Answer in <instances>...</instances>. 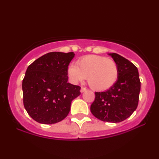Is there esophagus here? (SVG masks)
Segmentation results:
<instances>
[{"mask_svg":"<svg viewBox=\"0 0 159 159\" xmlns=\"http://www.w3.org/2000/svg\"><path fill=\"white\" fill-rule=\"evenodd\" d=\"M86 90H87V89L84 88V87H81V93H84V92H85Z\"/></svg>","mask_w":159,"mask_h":159,"instance_id":"1","label":"esophagus"}]
</instances>
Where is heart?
Instances as JSON below:
<instances>
[{
  "mask_svg": "<svg viewBox=\"0 0 159 159\" xmlns=\"http://www.w3.org/2000/svg\"><path fill=\"white\" fill-rule=\"evenodd\" d=\"M68 75L74 84L83 81L87 78L93 90L105 91L117 81L119 67L114 61L105 57L87 55L78 61L76 66H69Z\"/></svg>",
  "mask_w": 159,
  "mask_h": 159,
  "instance_id": "heart-1",
  "label": "heart"
}]
</instances>
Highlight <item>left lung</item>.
I'll use <instances>...</instances> for the list:
<instances>
[{
	"mask_svg": "<svg viewBox=\"0 0 159 159\" xmlns=\"http://www.w3.org/2000/svg\"><path fill=\"white\" fill-rule=\"evenodd\" d=\"M117 63L119 76L114 85L105 92H96L90 111L98 120L120 123L132 114L139 100L140 81L138 68L116 53L108 54Z\"/></svg>",
	"mask_w": 159,
	"mask_h": 159,
	"instance_id": "8db88e82",
	"label": "left lung"
}]
</instances>
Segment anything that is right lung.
Masks as SVG:
<instances>
[{
	"label": "right lung",
	"instance_id": "1",
	"mask_svg": "<svg viewBox=\"0 0 159 159\" xmlns=\"http://www.w3.org/2000/svg\"><path fill=\"white\" fill-rule=\"evenodd\" d=\"M74 57V52H50L27 67L23 102L35 121L54 124L69 114L72 101L81 94L79 86L68 82V66Z\"/></svg>",
	"mask_w": 159,
	"mask_h": 159
}]
</instances>
